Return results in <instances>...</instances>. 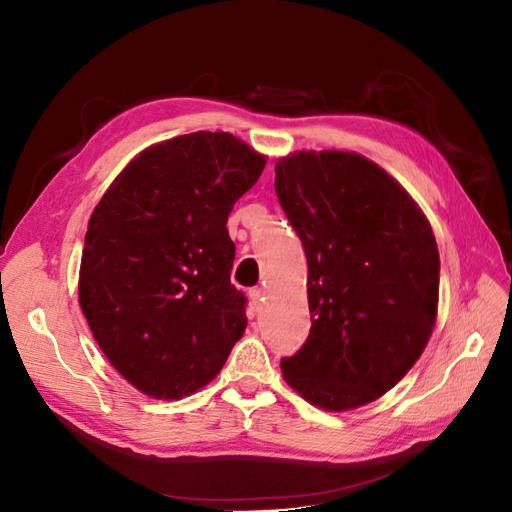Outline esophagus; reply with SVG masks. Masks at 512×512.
Here are the masks:
<instances>
[{
    "label": "esophagus",
    "instance_id": "34e87169",
    "mask_svg": "<svg viewBox=\"0 0 512 512\" xmlns=\"http://www.w3.org/2000/svg\"><path fill=\"white\" fill-rule=\"evenodd\" d=\"M250 299H252L254 307H260V301H265V290H262V288H252L250 290Z\"/></svg>",
    "mask_w": 512,
    "mask_h": 512
}]
</instances>
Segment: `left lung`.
Returning <instances> with one entry per match:
<instances>
[{
	"instance_id": "obj_1",
	"label": "left lung",
	"mask_w": 512,
	"mask_h": 512,
	"mask_svg": "<svg viewBox=\"0 0 512 512\" xmlns=\"http://www.w3.org/2000/svg\"><path fill=\"white\" fill-rule=\"evenodd\" d=\"M275 192L307 256L312 329L286 382L329 412L369 404L423 354L438 316L440 254L412 196L350 151H294Z\"/></svg>"
}]
</instances>
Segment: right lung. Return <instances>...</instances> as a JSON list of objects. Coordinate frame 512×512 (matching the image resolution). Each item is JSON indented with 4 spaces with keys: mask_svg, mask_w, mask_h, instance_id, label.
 <instances>
[{
    "mask_svg": "<svg viewBox=\"0 0 512 512\" xmlns=\"http://www.w3.org/2000/svg\"><path fill=\"white\" fill-rule=\"evenodd\" d=\"M265 164L228 132L183 134L138 153L91 213L81 309L106 359L145 395L203 389L241 339L226 222Z\"/></svg>",
    "mask_w": 512,
    "mask_h": 512,
    "instance_id": "obj_1",
    "label": "right lung"
}]
</instances>
